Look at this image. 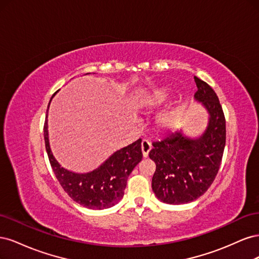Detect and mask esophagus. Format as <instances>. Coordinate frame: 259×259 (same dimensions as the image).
I'll return each instance as SVG.
<instances>
[{
    "mask_svg": "<svg viewBox=\"0 0 259 259\" xmlns=\"http://www.w3.org/2000/svg\"><path fill=\"white\" fill-rule=\"evenodd\" d=\"M150 150H151L150 143H149V140L144 139L143 142H142V152H143L144 158H147L149 152H150Z\"/></svg>",
    "mask_w": 259,
    "mask_h": 259,
    "instance_id": "1",
    "label": "esophagus"
}]
</instances>
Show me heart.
<instances>
[{
	"label": "heart",
	"instance_id": "b5f03b06",
	"mask_svg": "<svg viewBox=\"0 0 259 259\" xmlns=\"http://www.w3.org/2000/svg\"><path fill=\"white\" fill-rule=\"evenodd\" d=\"M166 91L164 89L154 91L150 95H148L144 99V105L148 108H154L162 105L166 99ZM179 121V112L176 110L166 112L161 116L159 124L161 128L163 130H173L177 126V123Z\"/></svg>",
	"mask_w": 259,
	"mask_h": 259
}]
</instances>
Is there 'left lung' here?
<instances>
[{
	"label": "left lung",
	"mask_w": 259,
	"mask_h": 259,
	"mask_svg": "<svg viewBox=\"0 0 259 259\" xmlns=\"http://www.w3.org/2000/svg\"><path fill=\"white\" fill-rule=\"evenodd\" d=\"M194 98L209 114L202 136L188 138L180 132L152 143L149 158L155 163L152 190L168 204H185L204 194L218 173L226 145V119L214 90L194 76Z\"/></svg>",
	"instance_id": "1"
}]
</instances>
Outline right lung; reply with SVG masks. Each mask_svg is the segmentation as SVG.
<instances>
[{
  "mask_svg": "<svg viewBox=\"0 0 259 259\" xmlns=\"http://www.w3.org/2000/svg\"><path fill=\"white\" fill-rule=\"evenodd\" d=\"M48 111L44 122L45 148L54 174L56 175L62 189L73 201L88 208L103 209L116 204L123 198L132 170L143 159L142 139L139 138L135 143L114 152L104 164H101V166L91 173L75 174L60 167L51 151Z\"/></svg>",
  "mask_w": 259,
  "mask_h": 259,
  "instance_id": "add662e5",
  "label": "right lung"
}]
</instances>
